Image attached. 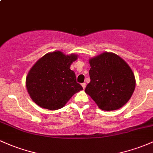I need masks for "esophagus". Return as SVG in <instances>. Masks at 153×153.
Here are the masks:
<instances>
[{
    "label": "esophagus",
    "instance_id": "1",
    "mask_svg": "<svg viewBox=\"0 0 153 153\" xmlns=\"http://www.w3.org/2000/svg\"><path fill=\"white\" fill-rule=\"evenodd\" d=\"M82 86L83 89H85V87H86V83H85V82L82 83Z\"/></svg>",
    "mask_w": 153,
    "mask_h": 153
}]
</instances>
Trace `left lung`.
I'll list each match as a JSON object with an SVG mask.
<instances>
[{"mask_svg":"<svg viewBox=\"0 0 153 153\" xmlns=\"http://www.w3.org/2000/svg\"><path fill=\"white\" fill-rule=\"evenodd\" d=\"M89 63L90 82L85 93L104 111L124 106L136 87L135 76L128 64L116 54L108 52L92 57Z\"/></svg>","mask_w":153,"mask_h":153,"instance_id":"left-lung-1","label":"left lung"}]
</instances>
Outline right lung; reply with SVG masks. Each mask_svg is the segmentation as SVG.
I'll use <instances>...</instances> for the list:
<instances>
[{"instance_id":"obj_1","label":"right lung","mask_w":153,"mask_h":153,"mask_svg":"<svg viewBox=\"0 0 153 153\" xmlns=\"http://www.w3.org/2000/svg\"><path fill=\"white\" fill-rule=\"evenodd\" d=\"M76 54L65 55L54 51L38 60L26 77L29 96L38 106L57 110L63 108L75 93L83 90L76 82L75 73L70 69L77 60Z\"/></svg>"}]
</instances>
